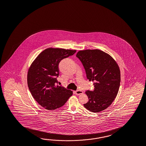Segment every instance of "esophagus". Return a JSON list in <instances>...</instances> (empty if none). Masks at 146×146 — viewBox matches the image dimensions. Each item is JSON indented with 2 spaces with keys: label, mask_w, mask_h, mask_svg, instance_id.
I'll list each match as a JSON object with an SVG mask.
<instances>
[{
  "label": "esophagus",
  "mask_w": 146,
  "mask_h": 146,
  "mask_svg": "<svg viewBox=\"0 0 146 146\" xmlns=\"http://www.w3.org/2000/svg\"><path fill=\"white\" fill-rule=\"evenodd\" d=\"M83 93V92L82 91L80 90L75 91V94L76 95H81V94H82Z\"/></svg>",
  "instance_id": "34e87169"
}]
</instances>
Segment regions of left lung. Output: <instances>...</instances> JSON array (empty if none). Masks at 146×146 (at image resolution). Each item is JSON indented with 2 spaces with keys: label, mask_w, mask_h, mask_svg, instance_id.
<instances>
[{
  "label": "left lung",
  "mask_w": 146,
  "mask_h": 146,
  "mask_svg": "<svg viewBox=\"0 0 146 146\" xmlns=\"http://www.w3.org/2000/svg\"><path fill=\"white\" fill-rule=\"evenodd\" d=\"M76 57L82 63L87 79L94 82L95 90H88L89 98L84 106L98 113L110 106L117 95L121 72L117 63L111 56L99 49L80 50Z\"/></svg>",
  "instance_id": "obj_1"
}]
</instances>
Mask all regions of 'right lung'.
I'll return each mask as SVG.
<instances>
[{
    "instance_id": "obj_1",
    "label": "right lung",
    "mask_w": 146,
    "mask_h": 146,
    "mask_svg": "<svg viewBox=\"0 0 146 146\" xmlns=\"http://www.w3.org/2000/svg\"><path fill=\"white\" fill-rule=\"evenodd\" d=\"M76 50L48 48L40 52L29 68L27 81L33 98L43 108L54 110L63 106L73 91L57 85L61 60Z\"/></svg>"
}]
</instances>
